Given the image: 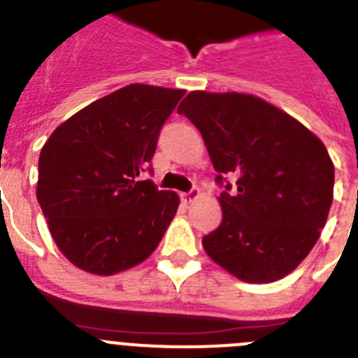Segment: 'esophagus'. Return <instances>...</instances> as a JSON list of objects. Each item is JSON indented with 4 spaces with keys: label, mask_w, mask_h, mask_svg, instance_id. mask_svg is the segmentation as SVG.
<instances>
[{
    "label": "esophagus",
    "mask_w": 358,
    "mask_h": 358,
    "mask_svg": "<svg viewBox=\"0 0 358 358\" xmlns=\"http://www.w3.org/2000/svg\"><path fill=\"white\" fill-rule=\"evenodd\" d=\"M199 197V188H192L189 192H185V194H181V201L185 202V204H188V202H192L194 199Z\"/></svg>",
    "instance_id": "esophagus-1"
}]
</instances>
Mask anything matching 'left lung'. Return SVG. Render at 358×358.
<instances>
[{"label":"left lung","mask_w":358,"mask_h":358,"mask_svg":"<svg viewBox=\"0 0 358 358\" xmlns=\"http://www.w3.org/2000/svg\"><path fill=\"white\" fill-rule=\"evenodd\" d=\"M201 131L222 222L202 245L211 260L249 283H271L306 258L327 224L334 163L317 136L262 98L192 91L177 107ZM235 175L233 189L225 177Z\"/></svg>","instance_id":"left-lung-1"}]
</instances>
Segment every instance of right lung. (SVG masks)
I'll return each mask as SVG.
<instances>
[{
	"instance_id": "add662e5",
	"label": "right lung",
	"mask_w": 358,
	"mask_h": 358,
	"mask_svg": "<svg viewBox=\"0 0 358 358\" xmlns=\"http://www.w3.org/2000/svg\"><path fill=\"white\" fill-rule=\"evenodd\" d=\"M185 91L131 84L53 131L39 156L37 201L62 255L110 276L147 260L179 206L152 173L159 132Z\"/></svg>"
}]
</instances>
